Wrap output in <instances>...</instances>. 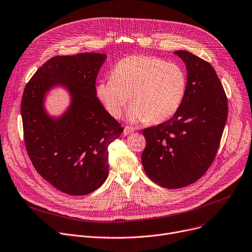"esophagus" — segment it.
I'll return each mask as SVG.
<instances>
[{"instance_id": "esophagus-1", "label": "esophagus", "mask_w": 252, "mask_h": 252, "mask_svg": "<svg viewBox=\"0 0 252 252\" xmlns=\"http://www.w3.org/2000/svg\"><path fill=\"white\" fill-rule=\"evenodd\" d=\"M133 131H134L133 127H131V126H125L123 133H124V135H128V134H130Z\"/></svg>"}]
</instances>
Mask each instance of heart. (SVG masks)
<instances>
[{
    "instance_id": "obj_1",
    "label": "heart",
    "mask_w": 252,
    "mask_h": 252,
    "mask_svg": "<svg viewBox=\"0 0 252 252\" xmlns=\"http://www.w3.org/2000/svg\"><path fill=\"white\" fill-rule=\"evenodd\" d=\"M187 78L183 68L152 55H131L113 66L111 77L99 80L95 94L112 118L126 111L130 123H162L179 110L184 100Z\"/></svg>"
}]
</instances>
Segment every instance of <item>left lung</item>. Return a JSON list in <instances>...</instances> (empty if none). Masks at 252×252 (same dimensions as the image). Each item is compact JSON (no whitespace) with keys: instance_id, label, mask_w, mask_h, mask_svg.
Wrapping results in <instances>:
<instances>
[{"instance_id":"left-lung-1","label":"left lung","mask_w":252,"mask_h":252,"mask_svg":"<svg viewBox=\"0 0 252 252\" xmlns=\"http://www.w3.org/2000/svg\"><path fill=\"white\" fill-rule=\"evenodd\" d=\"M186 65L187 88L179 110L167 122L143 129L142 164L159 186L178 189L200 179L212 164L227 120V98L210 63L175 51Z\"/></svg>"}]
</instances>
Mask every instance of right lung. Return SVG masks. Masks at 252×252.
Returning a JSON list of instances; mask_svg holds the SVG:
<instances>
[{
    "instance_id": "obj_1",
    "label": "right lung",
    "mask_w": 252,
    "mask_h": 252,
    "mask_svg": "<svg viewBox=\"0 0 252 252\" xmlns=\"http://www.w3.org/2000/svg\"><path fill=\"white\" fill-rule=\"evenodd\" d=\"M106 54L55 56L27 83L21 103L24 140L36 171L52 186L69 195L95 191L108 176V145L124 128L96 97L95 81ZM57 87L70 95L59 116L44 106Z\"/></svg>"
}]
</instances>
